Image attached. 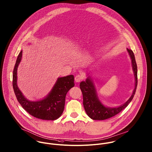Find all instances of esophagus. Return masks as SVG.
Listing matches in <instances>:
<instances>
[{
  "mask_svg": "<svg viewBox=\"0 0 152 152\" xmlns=\"http://www.w3.org/2000/svg\"><path fill=\"white\" fill-rule=\"evenodd\" d=\"M83 79V76L82 75H77L75 77V80L76 82H80Z\"/></svg>",
  "mask_w": 152,
  "mask_h": 152,
  "instance_id": "esophagus-1",
  "label": "esophagus"
}]
</instances>
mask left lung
Masks as SVG:
<instances>
[{
  "instance_id": "8db88e82",
  "label": "left lung",
  "mask_w": 152,
  "mask_h": 152,
  "mask_svg": "<svg viewBox=\"0 0 152 152\" xmlns=\"http://www.w3.org/2000/svg\"><path fill=\"white\" fill-rule=\"evenodd\" d=\"M127 50L132 60V69L135 79V86L132 96L126 103L117 107H106L99 100L94 83L90 76L86 79V81L80 82V88L83 94L84 108L87 115L91 119L102 121L110 118L120 113L133 99L137 85V67L133 51L129 49H127Z\"/></svg>"
}]
</instances>
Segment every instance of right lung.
<instances>
[{
    "label": "right lung",
    "mask_w": 152,
    "mask_h": 152,
    "mask_svg": "<svg viewBox=\"0 0 152 152\" xmlns=\"http://www.w3.org/2000/svg\"><path fill=\"white\" fill-rule=\"evenodd\" d=\"M22 57V50L17 58L13 72V88L18 102L27 112L36 118L48 121L58 119L64 110L66 95L75 86L74 76L71 75L59 77L45 98L35 102L30 101L25 98L17 85V70Z\"/></svg>",
    "instance_id": "add662e5"
}]
</instances>
